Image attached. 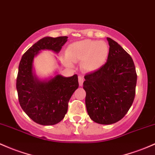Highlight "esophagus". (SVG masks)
Instances as JSON below:
<instances>
[{"label":"esophagus","mask_w":155,"mask_h":155,"mask_svg":"<svg viewBox=\"0 0 155 155\" xmlns=\"http://www.w3.org/2000/svg\"><path fill=\"white\" fill-rule=\"evenodd\" d=\"M83 82H84V79L81 76H79V84L80 86L83 85Z\"/></svg>","instance_id":"34e87169"}]
</instances>
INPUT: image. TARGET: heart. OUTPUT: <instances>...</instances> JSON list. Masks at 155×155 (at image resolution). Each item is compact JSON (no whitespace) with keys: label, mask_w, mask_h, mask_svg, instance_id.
<instances>
[{"label":"heart","mask_w":155,"mask_h":155,"mask_svg":"<svg viewBox=\"0 0 155 155\" xmlns=\"http://www.w3.org/2000/svg\"><path fill=\"white\" fill-rule=\"evenodd\" d=\"M110 48L104 41L85 40L70 45L66 51L68 59L72 62H81V68L87 72L98 70L107 59ZM66 63L71 65L68 59Z\"/></svg>","instance_id":"b5f03b06"}]
</instances>
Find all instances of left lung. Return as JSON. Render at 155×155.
<instances>
[{
	"mask_svg": "<svg viewBox=\"0 0 155 155\" xmlns=\"http://www.w3.org/2000/svg\"><path fill=\"white\" fill-rule=\"evenodd\" d=\"M110 52L102 67L84 76L85 104L93 121L116 123L125 116L133 103L137 73L132 58L118 42L107 37Z\"/></svg>",
	"mask_w": 155,
	"mask_h": 155,
	"instance_id": "1",
	"label": "left lung"
}]
</instances>
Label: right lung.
<instances>
[{"label":"right lung","instance_id":"1","mask_svg":"<svg viewBox=\"0 0 155 155\" xmlns=\"http://www.w3.org/2000/svg\"><path fill=\"white\" fill-rule=\"evenodd\" d=\"M68 37H44L24 53L18 68L16 87L20 107L29 118L41 125L58 124L67 113L71 96L79 87L78 76L57 75L48 81H40L32 73L34 57L41 50L58 53Z\"/></svg>","mask_w":155,"mask_h":155}]
</instances>
